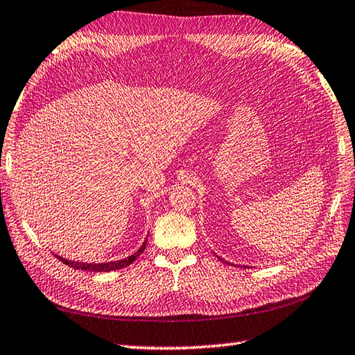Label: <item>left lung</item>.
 <instances>
[{
    "label": "left lung",
    "mask_w": 355,
    "mask_h": 355,
    "mask_svg": "<svg viewBox=\"0 0 355 355\" xmlns=\"http://www.w3.org/2000/svg\"><path fill=\"white\" fill-rule=\"evenodd\" d=\"M218 259H219V260H223V259H220V257H219V256H218ZM227 263H228V262H227ZM228 265H230V263H228Z\"/></svg>",
    "instance_id": "1"
}]
</instances>
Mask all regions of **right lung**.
Segmentation results:
<instances>
[{"mask_svg": "<svg viewBox=\"0 0 355 355\" xmlns=\"http://www.w3.org/2000/svg\"><path fill=\"white\" fill-rule=\"evenodd\" d=\"M146 245H147V239L144 241V243L141 245V248L137 250L135 254L128 256L125 259H121V260H114V262H105V263H85V262H75V260H69V259H64L61 256H56L58 259L64 262L66 265H69L70 268L73 270H83V271H95V272H108V271H114V270H121L124 268V266H128L130 263H133L135 260L139 257L144 250H146Z\"/></svg>", "mask_w": 355, "mask_h": 355, "instance_id": "add662e5", "label": "right lung"}]
</instances>
